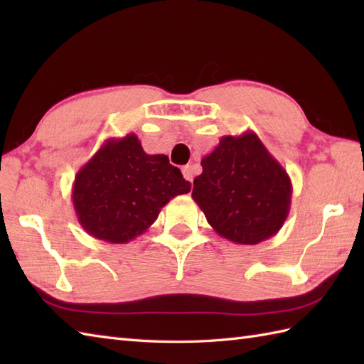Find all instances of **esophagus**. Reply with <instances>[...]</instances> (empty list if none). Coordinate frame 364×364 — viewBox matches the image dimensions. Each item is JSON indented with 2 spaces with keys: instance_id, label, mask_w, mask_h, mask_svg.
<instances>
[{
  "instance_id": "esophagus-1",
  "label": "esophagus",
  "mask_w": 364,
  "mask_h": 364,
  "mask_svg": "<svg viewBox=\"0 0 364 364\" xmlns=\"http://www.w3.org/2000/svg\"><path fill=\"white\" fill-rule=\"evenodd\" d=\"M181 172H183V175H184V178H186L188 181L192 183V180H194V170H192V167H191V166H183Z\"/></svg>"
}]
</instances>
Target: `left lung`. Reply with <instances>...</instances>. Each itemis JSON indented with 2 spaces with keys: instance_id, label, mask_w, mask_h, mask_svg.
<instances>
[{
  "instance_id": "8db88e82",
  "label": "left lung",
  "mask_w": 364,
  "mask_h": 364,
  "mask_svg": "<svg viewBox=\"0 0 364 364\" xmlns=\"http://www.w3.org/2000/svg\"><path fill=\"white\" fill-rule=\"evenodd\" d=\"M202 167L192 198L215 233L255 245L280 231L289 214L292 184L257 133L220 137Z\"/></svg>"
}]
</instances>
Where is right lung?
Listing matches in <instances>:
<instances>
[{"mask_svg":"<svg viewBox=\"0 0 364 364\" xmlns=\"http://www.w3.org/2000/svg\"><path fill=\"white\" fill-rule=\"evenodd\" d=\"M191 183L166 154H146L134 133L111 137L75 176L72 200L86 233L127 244L153 225L161 208Z\"/></svg>","mask_w":364,"mask_h":364,"instance_id":"add662e5","label":"right lung"}]
</instances>
